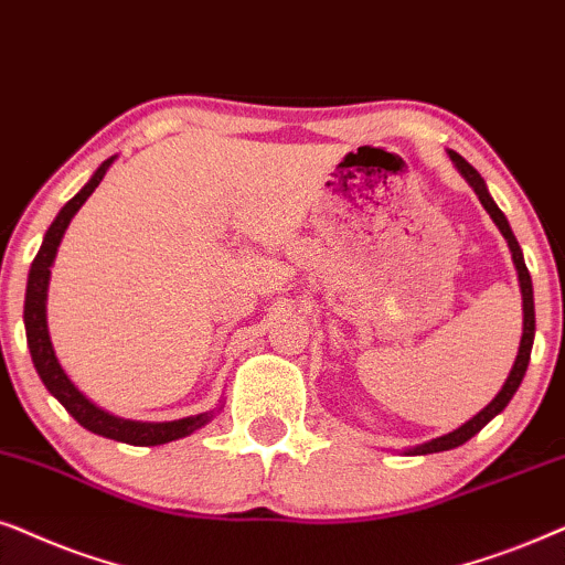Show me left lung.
Returning a JSON list of instances; mask_svg holds the SVG:
<instances>
[{"instance_id":"obj_1","label":"left lung","mask_w":565,"mask_h":565,"mask_svg":"<svg viewBox=\"0 0 565 565\" xmlns=\"http://www.w3.org/2000/svg\"><path fill=\"white\" fill-rule=\"evenodd\" d=\"M449 157H452V162L457 164V170L462 172L465 180L472 185V191L478 193L480 204H483V209L488 214H491V220L495 222V227L501 230V235L507 237V243L511 247V258H514V266H516V274H519V287H522V299H524V333H522V343H519V353H516V361L514 366H511L509 372V380L503 382L501 393L493 397L491 403L486 405L483 411L478 413V416H472L468 424H462L460 428H455V431H449L445 436H439V439H431L426 441V445H420L413 449V455H431V452H447V449H455L465 445V441L472 439L480 428H483L488 420H491L493 416H499V413L507 408L511 397H514L516 387L522 385V377L524 372H527V364H530V351H532V338H535V299H532V278H530V270L527 266H524V255H522V247H519L514 232H511L507 216H503V212L499 206L493 204V199L488 195V188L483 183V178H480V172L472 168V164L465 160V157H460L457 152H449Z\"/></svg>"}]
</instances>
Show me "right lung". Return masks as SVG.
<instances>
[{
    "instance_id": "1",
    "label": "right lung",
    "mask_w": 565,
    "mask_h": 565,
    "mask_svg": "<svg viewBox=\"0 0 565 565\" xmlns=\"http://www.w3.org/2000/svg\"><path fill=\"white\" fill-rule=\"evenodd\" d=\"M110 162L113 157L97 168L95 175L89 178V183L82 188L72 201H66V206L58 212L56 220L51 222L46 237H43L41 250H38V255L33 258V266H30V276H28V291H25L28 349H30V356H33L38 374H41L43 385H46L49 393L72 413L79 426H85L87 431H93L97 436H105V439L124 441V445L157 447V445H168V441L183 439V436L193 434L195 428H201L209 418H212V413H201V416L180 418V420H168V424H141V420H124L118 416H110V413H105L103 408H97V405L89 403L87 397L72 385V380L66 377L62 364L56 361L54 345H51V338H49V326H46V289H49L51 263L56 258V247L62 243L64 230L70 227L72 216L79 212V206L85 204L87 195L100 185V180L105 175V170L110 168Z\"/></svg>"
}]
</instances>
